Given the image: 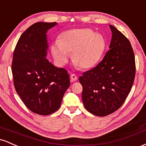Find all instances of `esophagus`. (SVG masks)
<instances>
[{"label": "esophagus", "mask_w": 146, "mask_h": 146, "mask_svg": "<svg viewBox=\"0 0 146 146\" xmlns=\"http://www.w3.org/2000/svg\"><path fill=\"white\" fill-rule=\"evenodd\" d=\"M78 76H77L75 74H71V80L72 82H74V81H76L77 80H78Z\"/></svg>", "instance_id": "obj_1"}]
</instances>
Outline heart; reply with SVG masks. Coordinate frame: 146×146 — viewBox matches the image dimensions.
<instances>
[{"label":"heart","instance_id":"obj_1","mask_svg":"<svg viewBox=\"0 0 146 146\" xmlns=\"http://www.w3.org/2000/svg\"><path fill=\"white\" fill-rule=\"evenodd\" d=\"M106 42L100 33L90 29H73L64 31L59 42L51 46L52 54L60 64L68 60L72 53L73 62L82 68L92 67L98 62L104 51Z\"/></svg>","mask_w":146,"mask_h":146}]
</instances>
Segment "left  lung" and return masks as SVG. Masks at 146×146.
<instances>
[{
    "label": "left lung",
    "mask_w": 146,
    "mask_h": 146,
    "mask_svg": "<svg viewBox=\"0 0 146 146\" xmlns=\"http://www.w3.org/2000/svg\"><path fill=\"white\" fill-rule=\"evenodd\" d=\"M110 49L103 60L79 78L82 86L83 104L90 113L104 117L124 103L133 85L136 65L130 41L115 27Z\"/></svg>",
    "instance_id": "8db88e82"
}]
</instances>
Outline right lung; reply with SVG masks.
Wrapping results in <instances>:
<instances>
[{
    "instance_id": "obj_1",
    "label": "right lung",
    "mask_w": 146,
    "mask_h": 146,
    "mask_svg": "<svg viewBox=\"0 0 146 146\" xmlns=\"http://www.w3.org/2000/svg\"><path fill=\"white\" fill-rule=\"evenodd\" d=\"M56 23H36L27 29L15 47L11 71L15 89L31 111L51 115L59 109L70 86L67 71L46 59V31Z\"/></svg>"
}]
</instances>
